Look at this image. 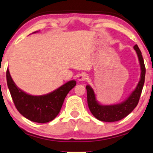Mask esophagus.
Listing matches in <instances>:
<instances>
[{"label":"esophagus","instance_id":"34e87169","mask_svg":"<svg viewBox=\"0 0 153 153\" xmlns=\"http://www.w3.org/2000/svg\"><path fill=\"white\" fill-rule=\"evenodd\" d=\"M87 78H88V75H87L86 74H85V73H82V74H79L78 79L81 81H84L85 80H86Z\"/></svg>","mask_w":153,"mask_h":153}]
</instances>
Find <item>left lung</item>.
I'll return each instance as SVG.
<instances>
[{
    "label": "left lung",
    "instance_id": "left-lung-1",
    "mask_svg": "<svg viewBox=\"0 0 153 153\" xmlns=\"http://www.w3.org/2000/svg\"><path fill=\"white\" fill-rule=\"evenodd\" d=\"M134 48L137 53L138 60H139L140 71H141L140 78L136 88L124 101L119 104L103 105L97 101L94 89L89 85L86 86L87 101H88L89 110L93 115L98 120L106 122H113L121 120L129 114L137 106L145 82L146 67L139 48L137 45H135Z\"/></svg>",
    "mask_w": 153,
    "mask_h": 153
}]
</instances>
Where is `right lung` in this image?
Wrapping results in <instances>:
<instances>
[{
    "label": "right lung",
    "mask_w": 153,
    "mask_h": 153,
    "mask_svg": "<svg viewBox=\"0 0 153 153\" xmlns=\"http://www.w3.org/2000/svg\"><path fill=\"white\" fill-rule=\"evenodd\" d=\"M6 79L7 86L17 110L25 118L37 123H47L54 120L61 110L65 97L76 84V81H69L50 94L31 96L17 86L10 74L8 69Z\"/></svg>",
    "instance_id": "right-lung-1"
}]
</instances>
